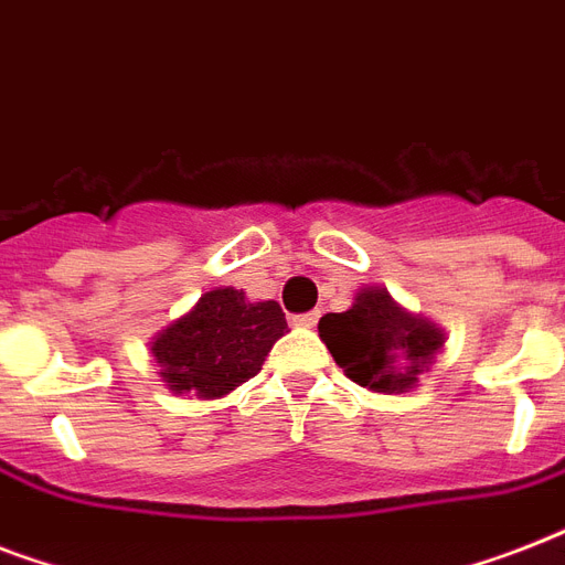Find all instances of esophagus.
<instances>
[{
  "label": "esophagus",
  "mask_w": 565,
  "mask_h": 565,
  "mask_svg": "<svg viewBox=\"0 0 565 565\" xmlns=\"http://www.w3.org/2000/svg\"><path fill=\"white\" fill-rule=\"evenodd\" d=\"M317 322H319V310H310V313L292 317V326L296 328H317Z\"/></svg>",
  "instance_id": "1"
}]
</instances>
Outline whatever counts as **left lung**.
<instances>
[{"label":"left lung","instance_id":"1","mask_svg":"<svg viewBox=\"0 0 565 565\" xmlns=\"http://www.w3.org/2000/svg\"><path fill=\"white\" fill-rule=\"evenodd\" d=\"M319 337L354 384L375 393H407L434 363L446 334L430 319L407 313L384 287H363L343 313L319 319Z\"/></svg>","mask_w":565,"mask_h":565}]
</instances>
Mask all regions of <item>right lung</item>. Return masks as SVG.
Returning <instances> with one entry per match:
<instances>
[{"mask_svg":"<svg viewBox=\"0 0 565 565\" xmlns=\"http://www.w3.org/2000/svg\"><path fill=\"white\" fill-rule=\"evenodd\" d=\"M284 334L278 301H248L243 290L216 287L154 337L152 358L175 395L222 398L260 372Z\"/></svg>","mask_w":565,"mask_h":565,"instance_id":"1","label":"right lung"}]
</instances>
